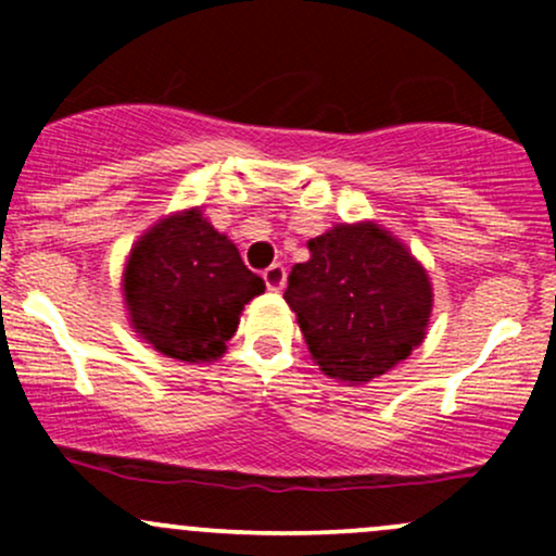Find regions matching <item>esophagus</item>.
<instances>
[{
	"label": "esophagus",
	"instance_id": "esophagus-1",
	"mask_svg": "<svg viewBox=\"0 0 556 556\" xmlns=\"http://www.w3.org/2000/svg\"><path fill=\"white\" fill-rule=\"evenodd\" d=\"M264 282L269 290H282L285 282H287V269L282 264H271L269 269L264 271Z\"/></svg>",
	"mask_w": 556,
	"mask_h": 556
}]
</instances>
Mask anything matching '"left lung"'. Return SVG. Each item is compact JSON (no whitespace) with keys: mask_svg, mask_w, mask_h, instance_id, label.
Here are the masks:
<instances>
[{"mask_svg":"<svg viewBox=\"0 0 556 556\" xmlns=\"http://www.w3.org/2000/svg\"><path fill=\"white\" fill-rule=\"evenodd\" d=\"M308 248L285 300L321 371L366 384L405 361L431 314L424 266L376 225H340Z\"/></svg>","mask_w":556,"mask_h":556,"instance_id":"1","label":"left lung"}]
</instances>
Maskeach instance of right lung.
Instances as JSON below:
<instances>
[{
  "label": "right lung",
  "mask_w": 556,
  "mask_h": 556,
  "mask_svg": "<svg viewBox=\"0 0 556 556\" xmlns=\"http://www.w3.org/2000/svg\"><path fill=\"white\" fill-rule=\"evenodd\" d=\"M264 290V279L198 208L143 235L125 269L132 327L162 355L188 363L219 358L242 305Z\"/></svg>",
  "instance_id": "right-lung-1"
}]
</instances>
